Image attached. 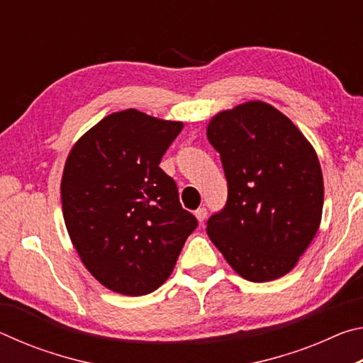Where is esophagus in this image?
I'll return each instance as SVG.
<instances>
[{"mask_svg":"<svg viewBox=\"0 0 363 363\" xmlns=\"http://www.w3.org/2000/svg\"><path fill=\"white\" fill-rule=\"evenodd\" d=\"M206 214H208L206 208H199V210L195 211V218L199 219V223H203V220L206 219Z\"/></svg>","mask_w":363,"mask_h":363,"instance_id":"34e87169","label":"esophagus"}]
</instances>
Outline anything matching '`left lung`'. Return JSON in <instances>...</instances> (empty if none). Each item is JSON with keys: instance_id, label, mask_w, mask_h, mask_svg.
Listing matches in <instances>:
<instances>
[{"instance_id": "left-lung-1", "label": "left lung", "mask_w": 363, "mask_h": 363, "mask_svg": "<svg viewBox=\"0 0 363 363\" xmlns=\"http://www.w3.org/2000/svg\"><path fill=\"white\" fill-rule=\"evenodd\" d=\"M206 136L229 190L225 206L208 219V235L243 279L284 277L320 225L323 177L314 147L261 101L218 113Z\"/></svg>"}]
</instances>
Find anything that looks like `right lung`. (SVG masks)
I'll list each match as a JSON object with an SVG mask.
<instances>
[{
	"label": "right lung",
	"mask_w": 363,
	"mask_h": 363,
	"mask_svg": "<svg viewBox=\"0 0 363 363\" xmlns=\"http://www.w3.org/2000/svg\"><path fill=\"white\" fill-rule=\"evenodd\" d=\"M182 126L128 108L91 128L67 157V230L84 267L115 293L143 296L162 286L199 225L160 168Z\"/></svg>",
	"instance_id": "1"
}]
</instances>
